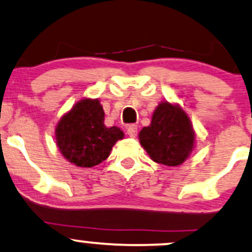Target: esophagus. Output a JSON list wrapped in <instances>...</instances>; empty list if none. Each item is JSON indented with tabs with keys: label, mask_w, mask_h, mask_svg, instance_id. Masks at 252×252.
Instances as JSON below:
<instances>
[{
	"label": "esophagus",
	"mask_w": 252,
	"mask_h": 252,
	"mask_svg": "<svg viewBox=\"0 0 252 252\" xmlns=\"http://www.w3.org/2000/svg\"><path fill=\"white\" fill-rule=\"evenodd\" d=\"M126 134H128L130 137H136V135H137V126H134V124H131V126H129L128 128H126Z\"/></svg>",
	"instance_id": "1"
}]
</instances>
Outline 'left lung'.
<instances>
[{
	"instance_id": "8db88e82",
	"label": "left lung",
	"mask_w": 252,
	"mask_h": 252,
	"mask_svg": "<svg viewBox=\"0 0 252 252\" xmlns=\"http://www.w3.org/2000/svg\"><path fill=\"white\" fill-rule=\"evenodd\" d=\"M141 146L153 161L180 166L195 147V131L189 115L179 104L163 100L156 106L152 122L138 134Z\"/></svg>"
}]
</instances>
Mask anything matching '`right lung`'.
Wrapping results in <instances>:
<instances>
[{"label":"right lung","mask_w":252,"mask_h":252,"mask_svg":"<svg viewBox=\"0 0 252 252\" xmlns=\"http://www.w3.org/2000/svg\"><path fill=\"white\" fill-rule=\"evenodd\" d=\"M100 100L84 98L74 104L58 121L56 143L68 162L80 168H90L109 158L112 147L124 137L118 126L104 124Z\"/></svg>","instance_id":"1"}]
</instances>
